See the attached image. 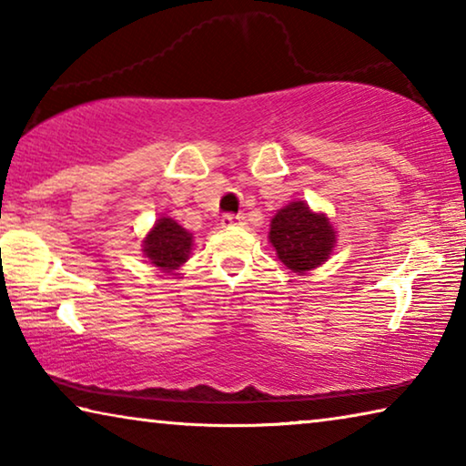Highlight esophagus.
Masks as SVG:
<instances>
[{
	"mask_svg": "<svg viewBox=\"0 0 466 466\" xmlns=\"http://www.w3.org/2000/svg\"><path fill=\"white\" fill-rule=\"evenodd\" d=\"M244 224H247V218L244 216H234V214H228L222 218V226L224 228H242Z\"/></svg>",
	"mask_w": 466,
	"mask_h": 466,
	"instance_id": "1",
	"label": "esophagus"
}]
</instances>
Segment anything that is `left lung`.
<instances>
[{"label":"left lung","mask_w":466,"mask_h":466,"mask_svg":"<svg viewBox=\"0 0 466 466\" xmlns=\"http://www.w3.org/2000/svg\"><path fill=\"white\" fill-rule=\"evenodd\" d=\"M269 242L289 271L304 275L325 265L337 247V230L322 211L304 201H289L275 214Z\"/></svg>","instance_id":"obj_1"}]
</instances>
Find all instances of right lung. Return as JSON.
<instances>
[{"label":"right lung","mask_w":466,"mask_h":466,"mask_svg":"<svg viewBox=\"0 0 466 466\" xmlns=\"http://www.w3.org/2000/svg\"><path fill=\"white\" fill-rule=\"evenodd\" d=\"M193 250V234L178 226L172 218H157L141 240V252L147 263L162 273H172L188 261Z\"/></svg>","instance_id":"add662e5"}]
</instances>
